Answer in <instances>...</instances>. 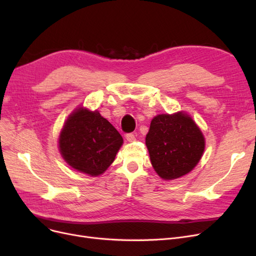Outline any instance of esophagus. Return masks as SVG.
<instances>
[{
	"label": "esophagus",
	"instance_id": "esophagus-1",
	"mask_svg": "<svg viewBox=\"0 0 256 256\" xmlns=\"http://www.w3.org/2000/svg\"><path fill=\"white\" fill-rule=\"evenodd\" d=\"M126 139L128 142L135 141V135H134V134H132V132L126 134Z\"/></svg>",
	"mask_w": 256,
	"mask_h": 256
}]
</instances>
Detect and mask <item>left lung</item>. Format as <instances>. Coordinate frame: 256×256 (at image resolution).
Wrapping results in <instances>:
<instances>
[{
	"mask_svg": "<svg viewBox=\"0 0 256 256\" xmlns=\"http://www.w3.org/2000/svg\"><path fill=\"white\" fill-rule=\"evenodd\" d=\"M145 144L158 176L171 180L195 168L204 154L206 140L192 117L182 111L154 116Z\"/></svg>",
	"mask_w": 256,
	"mask_h": 256,
	"instance_id": "left-lung-1",
	"label": "left lung"
}]
</instances>
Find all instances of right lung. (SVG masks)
<instances>
[{"label": "right lung", "mask_w": 256, "mask_h": 256, "mask_svg": "<svg viewBox=\"0 0 256 256\" xmlns=\"http://www.w3.org/2000/svg\"><path fill=\"white\" fill-rule=\"evenodd\" d=\"M58 143L62 158L72 168L98 176L114 162L124 139L98 110L80 106L66 119Z\"/></svg>", "instance_id": "add662e5"}]
</instances>
